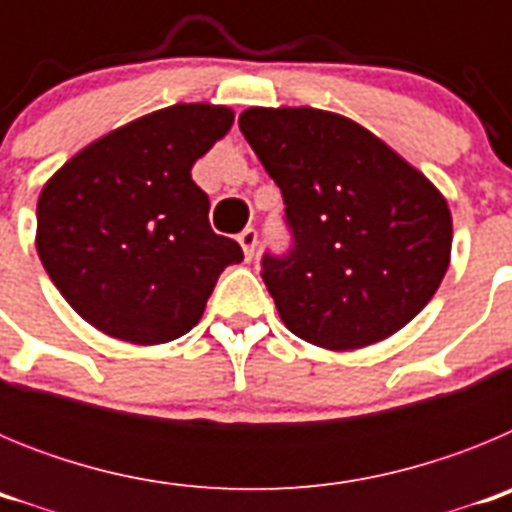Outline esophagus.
I'll return each mask as SVG.
<instances>
[{"instance_id": "esophagus-1", "label": "esophagus", "mask_w": 512, "mask_h": 512, "mask_svg": "<svg viewBox=\"0 0 512 512\" xmlns=\"http://www.w3.org/2000/svg\"><path fill=\"white\" fill-rule=\"evenodd\" d=\"M238 243H241L243 248V256L251 261L253 256H256V246H259V233H256L253 228H246L241 235H238Z\"/></svg>"}]
</instances>
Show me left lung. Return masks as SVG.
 <instances>
[{"label":"left lung","mask_w":512,"mask_h":512,"mask_svg":"<svg viewBox=\"0 0 512 512\" xmlns=\"http://www.w3.org/2000/svg\"><path fill=\"white\" fill-rule=\"evenodd\" d=\"M238 125L282 189L295 233L287 259L261 261L282 323L328 351L405 328L451 261L454 225L436 184L338 112L248 107Z\"/></svg>","instance_id":"left-lung-1"}]
</instances>
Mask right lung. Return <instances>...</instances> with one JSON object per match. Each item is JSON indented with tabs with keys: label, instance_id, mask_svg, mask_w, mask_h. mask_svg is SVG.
<instances>
[{
	"label": "right lung",
	"instance_id": "1",
	"mask_svg": "<svg viewBox=\"0 0 512 512\" xmlns=\"http://www.w3.org/2000/svg\"><path fill=\"white\" fill-rule=\"evenodd\" d=\"M225 104H171L81 148L43 184L35 248L63 300L104 336L158 346L200 323L243 261L212 233L192 166L233 128Z\"/></svg>",
	"mask_w": 512,
	"mask_h": 512
}]
</instances>
